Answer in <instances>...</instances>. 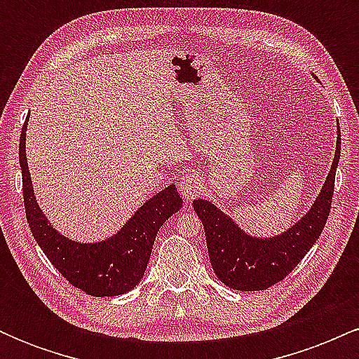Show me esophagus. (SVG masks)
<instances>
[{
  "instance_id": "obj_1",
  "label": "esophagus",
  "mask_w": 359,
  "mask_h": 359,
  "mask_svg": "<svg viewBox=\"0 0 359 359\" xmlns=\"http://www.w3.org/2000/svg\"><path fill=\"white\" fill-rule=\"evenodd\" d=\"M177 189H179L180 196L184 197V199H194V196H197V194L201 192V189H203V184H201V179L197 175H185L182 179L179 180V184H177Z\"/></svg>"
}]
</instances>
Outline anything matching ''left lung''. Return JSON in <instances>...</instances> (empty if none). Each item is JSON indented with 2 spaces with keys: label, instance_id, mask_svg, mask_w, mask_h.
<instances>
[{
  "label": "left lung",
  "instance_id": "obj_1",
  "mask_svg": "<svg viewBox=\"0 0 359 359\" xmlns=\"http://www.w3.org/2000/svg\"><path fill=\"white\" fill-rule=\"evenodd\" d=\"M341 156V131L327 179L314 204L287 231L270 238L251 236L205 199L194 201V211L203 221L208 253L214 273L234 290H265L280 282L299 265L323 233L331 211L334 177Z\"/></svg>",
  "mask_w": 359,
  "mask_h": 359
}]
</instances>
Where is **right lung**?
I'll use <instances>...</instances> for the list:
<instances>
[{
	"label": "right lung",
	"mask_w": 359,
	"mask_h": 359,
	"mask_svg": "<svg viewBox=\"0 0 359 359\" xmlns=\"http://www.w3.org/2000/svg\"><path fill=\"white\" fill-rule=\"evenodd\" d=\"M30 118V114L27 116ZM27 121L20 137V167L27 221L35 241L52 265L72 283L93 297H114L130 292L143 278L160 226L182 208L175 184L156 192L126 224L108 240L79 243L65 238L52 226L35 199L27 162Z\"/></svg>",
	"instance_id": "add662e5"
}]
</instances>
